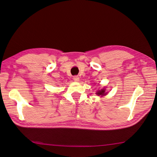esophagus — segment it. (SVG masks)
Instances as JSON below:
<instances>
[{
  "label": "esophagus",
  "mask_w": 157,
  "mask_h": 157,
  "mask_svg": "<svg viewBox=\"0 0 157 157\" xmlns=\"http://www.w3.org/2000/svg\"><path fill=\"white\" fill-rule=\"evenodd\" d=\"M73 80H75V82H78V81H79V77H78V76H74L73 77Z\"/></svg>",
  "instance_id": "34e87169"
}]
</instances>
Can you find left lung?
<instances>
[{
	"mask_svg": "<svg viewBox=\"0 0 157 157\" xmlns=\"http://www.w3.org/2000/svg\"><path fill=\"white\" fill-rule=\"evenodd\" d=\"M105 90H104V89H102V90H99L98 92H97V93H96V94H98V96H103V95H105L106 94L105 93Z\"/></svg>",
	"mask_w": 157,
	"mask_h": 157,
	"instance_id": "8db88e82",
	"label": "left lung"
}]
</instances>
